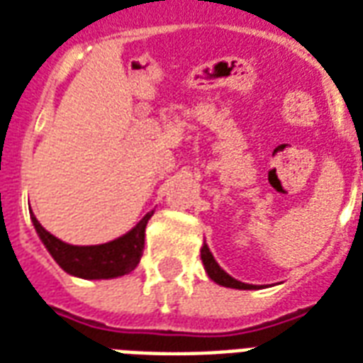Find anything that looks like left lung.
<instances>
[{
  "mask_svg": "<svg viewBox=\"0 0 363 363\" xmlns=\"http://www.w3.org/2000/svg\"><path fill=\"white\" fill-rule=\"evenodd\" d=\"M201 260H203L204 269H206L208 277H211L212 281H216L218 285H223V287H231V289H256L255 285L237 281V279H233L230 274H225V272L218 266V262L214 260V256H212V252L208 250L206 243H204L203 249H201Z\"/></svg>",
  "mask_w": 363,
  "mask_h": 363,
  "instance_id": "obj_1",
  "label": "left lung"
}]
</instances>
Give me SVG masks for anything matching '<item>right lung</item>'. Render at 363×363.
I'll return each instance as SVG.
<instances>
[{"label":"right lung","instance_id":"add662e5","mask_svg":"<svg viewBox=\"0 0 363 363\" xmlns=\"http://www.w3.org/2000/svg\"><path fill=\"white\" fill-rule=\"evenodd\" d=\"M151 214H147L126 235L118 237L111 243L94 245V247L62 243L61 239L43 230L34 214H32V222L49 255L55 258V262L67 274L82 279H111V277L130 274L140 264L145 247V225Z\"/></svg>","mask_w":363,"mask_h":363}]
</instances>
